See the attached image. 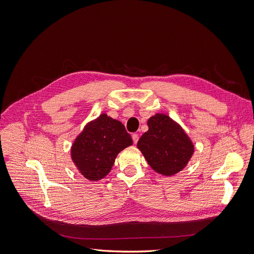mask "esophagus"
<instances>
[{
  "mask_svg": "<svg viewBox=\"0 0 254 254\" xmlns=\"http://www.w3.org/2000/svg\"><path fill=\"white\" fill-rule=\"evenodd\" d=\"M138 138H139L138 134H136V133L132 134V140H133V142H134V143H137V141H138Z\"/></svg>",
  "mask_w": 254,
  "mask_h": 254,
  "instance_id": "esophagus-1",
  "label": "esophagus"
}]
</instances>
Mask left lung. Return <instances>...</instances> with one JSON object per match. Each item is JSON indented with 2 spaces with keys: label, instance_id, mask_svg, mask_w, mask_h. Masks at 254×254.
I'll return each mask as SVG.
<instances>
[{
  "label": "left lung",
  "instance_id": "1",
  "mask_svg": "<svg viewBox=\"0 0 254 254\" xmlns=\"http://www.w3.org/2000/svg\"><path fill=\"white\" fill-rule=\"evenodd\" d=\"M148 126L149 130L139 138L137 148L149 165L166 177L184 170L194 153V144L184 129L164 114L151 117Z\"/></svg>",
  "mask_w": 254,
  "mask_h": 254
}]
</instances>
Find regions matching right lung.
Wrapping results in <instances>:
<instances>
[{
    "label": "right lung",
    "instance_id": "1",
    "mask_svg": "<svg viewBox=\"0 0 254 254\" xmlns=\"http://www.w3.org/2000/svg\"><path fill=\"white\" fill-rule=\"evenodd\" d=\"M133 143L124 125L101 114L84 126L71 147V159L78 172L90 181L110 174L118 154Z\"/></svg>",
    "mask_w": 254,
    "mask_h": 254
}]
</instances>
